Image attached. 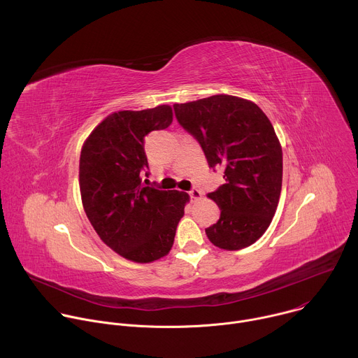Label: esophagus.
<instances>
[{
  "mask_svg": "<svg viewBox=\"0 0 358 358\" xmlns=\"http://www.w3.org/2000/svg\"><path fill=\"white\" fill-rule=\"evenodd\" d=\"M189 196H191L192 201H198V199H201L202 192H201L198 188H192V189L189 191Z\"/></svg>",
  "mask_w": 358,
  "mask_h": 358,
  "instance_id": "34e87169",
  "label": "esophagus"
}]
</instances>
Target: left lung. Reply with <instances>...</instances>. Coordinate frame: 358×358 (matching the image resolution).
Masks as SVG:
<instances>
[{
  "label": "left lung",
  "mask_w": 358,
  "mask_h": 358,
  "mask_svg": "<svg viewBox=\"0 0 358 358\" xmlns=\"http://www.w3.org/2000/svg\"><path fill=\"white\" fill-rule=\"evenodd\" d=\"M174 112L208 166L224 169L225 184L208 194L221 210L218 222L206 229L208 239L227 250L257 242L282 189V147L271 120L253 101L231 94L176 103Z\"/></svg>",
  "instance_id": "obj_1"
}]
</instances>
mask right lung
<instances>
[{"mask_svg":"<svg viewBox=\"0 0 358 358\" xmlns=\"http://www.w3.org/2000/svg\"><path fill=\"white\" fill-rule=\"evenodd\" d=\"M173 109L109 115L86 138L79 162V187L85 213L100 236L120 257L148 264L170 252L189 195L141 184L148 163L144 137L167 129Z\"/></svg>","mask_w":358,"mask_h":358,"instance_id":"right-lung-1","label":"right lung"}]
</instances>
